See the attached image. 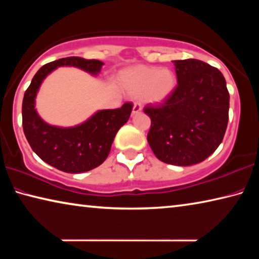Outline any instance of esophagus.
I'll return each instance as SVG.
<instances>
[{
  "mask_svg": "<svg viewBox=\"0 0 259 259\" xmlns=\"http://www.w3.org/2000/svg\"><path fill=\"white\" fill-rule=\"evenodd\" d=\"M141 110H142L141 105L135 104V105H134V108H133V115H136V114H138V113H141Z\"/></svg>",
  "mask_w": 259,
  "mask_h": 259,
  "instance_id": "34e87169",
  "label": "esophagus"
}]
</instances>
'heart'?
Returning a JSON list of instances; mask_svg holds the SVG:
<instances>
[{
    "label": "heart",
    "mask_w": 259,
    "mask_h": 259,
    "mask_svg": "<svg viewBox=\"0 0 259 259\" xmlns=\"http://www.w3.org/2000/svg\"><path fill=\"white\" fill-rule=\"evenodd\" d=\"M120 83L131 96H139L144 104L160 105L174 92L178 79L169 69L136 65L120 73Z\"/></svg>",
    "instance_id": "heart-1"
}]
</instances>
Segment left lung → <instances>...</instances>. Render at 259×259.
<instances>
[{
  "mask_svg": "<svg viewBox=\"0 0 259 259\" xmlns=\"http://www.w3.org/2000/svg\"><path fill=\"white\" fill-rule=\"evenodd\" d=\"M178 86L162 105L144 108L151 118L147 142L160 161L191 166L210 157L223 142L229 93L218 69L203 61H173Z\"/></svg>",
  "mask_w": 259,
  "mask_h": 259,
  "instance_id": "left-lung-1",
  "label": "left lung"
}]
</instances>
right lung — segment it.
<instances>
[{
	"label": "right lung",
	"instance_id": "add662e5",
	"mask_svg": "<svg viewBox=\"0 0 259 259\" xmlns=\"http://www.w3.org/2000/svg\"><path fill=\"white\" fill-rule=\"evenodd\" d=\"M104 62L81 57H65L41 67L25 91L22 106L23 129L28 144L38 157L65 173H84L100 166L107 159L117 131L128 122L133 105L102 109L75 126H56L45 122L35 109V98L41 83L59 67H75L97 76Z\"/></svg>",
	"mask_w": 259,
	"mask_h": 259
}]
</instances>
